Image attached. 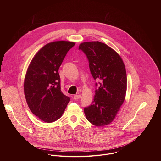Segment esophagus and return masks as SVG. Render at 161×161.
Here are the masks:
<instances>
[{"mask_svg": "<svg viewBox=\"0 0 161 161\" xmlns=\"http://www.w3.org/2000/svg\"><path fill=\"white\" fill-rule=\"evenodd\" d=\"M80 98V95H74V100H77L79 98Z\"/></svg>", "mask_w": 161, "mask_h": 161, "instance_id": "esophagus-1", "label": "esophagus"}]
</instances>
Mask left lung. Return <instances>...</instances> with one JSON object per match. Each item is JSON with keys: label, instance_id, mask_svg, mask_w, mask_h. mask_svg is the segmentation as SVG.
<instances>
[{"label": "left lung", "instance_id": "left-lung-1", "mask_svg": "<svg viewBox=\"0 0 161 161\" xmlns=\"http://www.w3.org/2000/svg\"><path fill=\"white\" fill-rule=\"evenodd\" d=\"M79 49L86 54L92 76L98 82L92 104L84 108L86 117L96 126L107 125L114 120L125 99L127 77L124 63L114 49L98 41L82 43Z\"/></svg>", "mask_w": 161, "mask_h": 161}]
</instances>
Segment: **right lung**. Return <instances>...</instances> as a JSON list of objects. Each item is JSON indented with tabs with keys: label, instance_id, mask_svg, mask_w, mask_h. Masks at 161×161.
<instances>
[{
	"label": "right lung",
	"instance_id": "1",
	"mask_svg": "<svg viewBox=\"0 0 161 161\" xmlns=\"http://www.w3.org/2000/svg\"><path fill=\"white\" fill-rule=\"evenodd\" d=\"M74 42L56 41L42 47L31 61L24 80V93L31 112L46 123L61 117L70 98L61 91L58 70Z\"/></svg>",
	"mask_w": 161,
	"mask_h": 161
}]
</instances>
